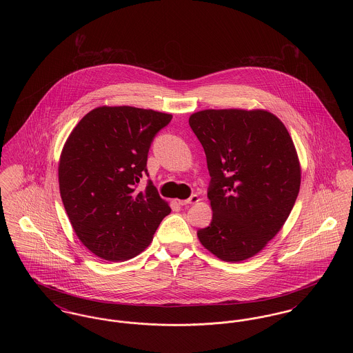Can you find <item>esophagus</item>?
I'll return each mask as SVG.
<instances>
[{"mask_svg":"<svg viewBox=\"0 0 353 353\" xmlns=\"http://www.w3.org/2000/svg\"><path fill=\"white\" fill-rule=\"evenodd\" d=\"M199 201H200V197L197 194H193L188 200H179V203L184 206V205H193V203H197Z\"/></svg>","mask_w":353,"mask_h":353,"instance_id":"esophagus-1","label":"esophagus"}]
</instances>
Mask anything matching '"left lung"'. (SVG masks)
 <instances>
[{
  "label": "left lung",
  "instance_id": "left-lung-1",
  "mask_svg": "<svg viewBox=\"0 0 353 353\" xmlns=\"http://www.w3.org/2000/svg\"><path fill=\"white\" fill-rule=\"evenodd\" d=\"M210 173L213 219L197 236L225 262L263 250L296 201L302 169L285 124L266 110H203L189 117Z\"/></svg>",
  "mask_w": 353,
  "mask_h": 353
}]
</instances>
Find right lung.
<instances>
[{"label": "right lung", "mask_w": 353, "mask_h": 353, "mask_svg": "<svg viewBox=\"0 0 353 353\" xmlns=\"http://www.w3.org/2000/svg\"><path fill=\"white\" fill-rule=\"evenodd\" d=\"M172 115L131 105H101L85 114L59 157L61 199L79 241L105 261L144 252L170 213L147 173L152 140Z\"/></svg>", "instance_id": "right-lung-1"}]
</instances>
